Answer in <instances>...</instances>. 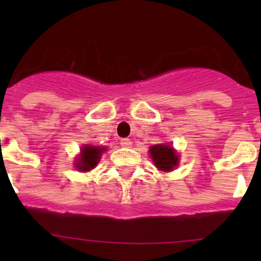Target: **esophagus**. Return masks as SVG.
<instances>
[{
  "mask_svg": "<svg viewBox=\"0 0 261 261\" xmlns=\"http://www.w3.org/2000/svg\"><path fill=\"white\" fill-rule=\"evenodd\" d=\"M120 144H121V146H123V147H131V145H133V143H131L130 139H121Z\"/></svg>",
  "mask_w": 261,
  "mask_h": 261,
  "instance_id": "34e87169",
  "label": "esophagus"
}]
</instances>
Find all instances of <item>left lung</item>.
Segmentation results:
<instances>
[{
  "instance_id": "left-lung-1",
  "label": "left lung",
  "mask_w": 261,
  "mask_h": 261,
  "mask_svg": "<svg viewBox=\"0 0 261 261\" xmlns=\"http://www.w3.org/2000/svg\"><path fill=\"white\" fill-rule=\"evenodd\" d=\"M150 156L154 165L162 172H172L179 163V155L168 144H156L150 146Z\"/></svg>"
}]
</instances>
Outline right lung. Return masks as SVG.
Listing matches in <instances>:
<instances>
[{"label": "right lung", "mask_w": 261, "mask_h": 261, "mask_svg": "<svg viewBox=\"0 0 261 261\" xmlns=\"http://www.w3.org/2000/svg\"><path fill=\"white\" fill-rule=\"evenodd\" d=\"M106 151V147L94 146V145H84L82 146L80 156L75 160V168L80 172H89L94 169L101 159L102 152Z\"/></svg>", "instance_id": "add662e5"}]
</instances>
